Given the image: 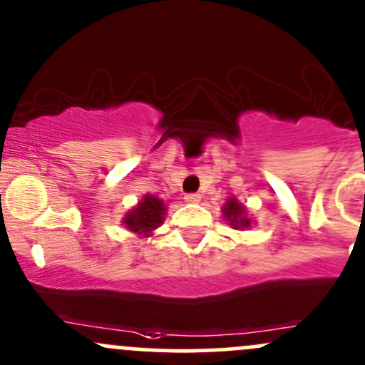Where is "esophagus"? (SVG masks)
<instances>
[{
  "instance_id": "1",
  "label": "esophagus",
  "mask_w": 365,
  "mask_h": 365,
  "mask_svg": "<svg viewBox=\"0 0 365 365\" xmlns=\"http://www.w3.org/2000/svg\"><path fill=\"white\" fill-rule=\"evenodd\" d=\"M200 195L198 193H187V195H184V202H186V204H198V202H200Z\"/></svg>"
}]
</instances>
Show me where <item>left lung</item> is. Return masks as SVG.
Returning a JSON list of instances; mask_svg holds the SVG:
<instances>
[{
  "mask_svg": "<svg viewBox=\"0 0 365 365\" xmlns=\"http://www.w3.org/2000/svg\"><path fill=\"white\" fill-rule=\"evenodd\" d=\"M223 217L232 225L234 228H250L251 227V220L247 217L246 209L244 205H240L237 202V198H228L227 204L223 205Z\"/></svg>",
  "mask_w": 365,
  "mask_h": 365,
  "instance_id": "obj_1",
  "label": "left lung"
}]
</instances>
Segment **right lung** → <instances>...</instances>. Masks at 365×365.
Returning <instances> with one entry per match:
<instances>
[{
  "instance_id": "1",
  "label": "right lung",
  "mask_w": 365,
  "mask_h": 365,
  "mask_svg": "<svg viewBox=\"0 0 365 365\" xmlns=\"http://www.w3.org/2000/svg\"><path fill=\"white\" fill-rule=\"evenodd\" d=\"M165 212H167V207L163 200H160L155 195H145L133 209L128 210L126 216L123 217V223L128 230L148 237L155 228L163 223Z\"/></svg>"
}]
</instances>
